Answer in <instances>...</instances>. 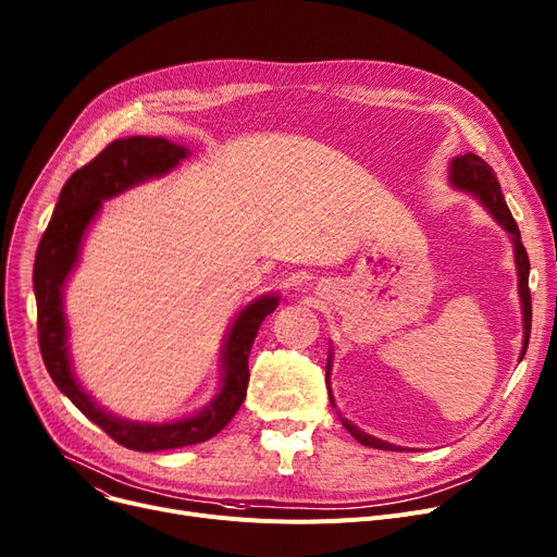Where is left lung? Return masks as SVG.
<instances>
[{
  "label": "left lung",
  "instance_id": "obj_1",
  "mask_svg": "<svg viewBox=\"0 0 557 557\" xmlns=\"http://www.w3.org/2000/svg\"><path fill=\"white\" fill-rule=\"evenodd\" d=\"M448 178H450V185L457 190V193H466L470 197H474L481 206H484L491 216L497 221V224L508 233L510 237V244H512V257H515V269H517V293H520V305H522V324H524V338H522V354H520V360L524 358L527 354V347H529V338H531V290H529V271H531V264H529V255H527V248L522 244V235H520V228H517L515 219L504 201V195H502V188H499V181L493 172V168L484 161L479 159L476 154L472 152H466L461 157H455L450 161V168H448ZM331 362H333V351L329 349V358H326V387H329V400L331 405L336 407V403H333V394H331V385H329V374H331ZM341 417V414H338ZM343 425L347 428V432L358 441L362 443V446L367 448H379V450H403L400 446H394V443H387V441H381L372 434H367L362 430H358L351 421L343 419Z\"/></svg>",
  "mask_w": 557,
  "mask_h": 557
}]
</instances>
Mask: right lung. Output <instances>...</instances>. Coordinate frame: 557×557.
Listing matches in <instances>:
<instances>
[{
	"label": "right lung",
	"mask_w": 557,
	"mask_h": 557,
	"mask_svg": "<svg viewBox=\"0 0 557 557\" xmlns=\"http://www.w3.org/2000/svg\"><path fill=\"white\" fill-rule=\"evenodd\" d=\"M188 157V147L161 136H129L109 143L91 163L69 176L35 252L33 288L37 302V338H40V351L53 383L89 421L102 428L121 446L138 453L195 446L231 423L246 398L250 376L248 356L257 331L280 302L277 293L259 295L235 315L221 345L219 392L197 414L168 423L129 421L107 412L81 385L69 351L64 286L78 267L83 239L100 214L102 201L114 199L145 181L170 174Z\"/></svg>",
	"instance_id": "1"
}]
</instances>
